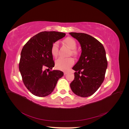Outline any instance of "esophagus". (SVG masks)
Instances as JSON below:
<instances>
[{
	"mask_svg": "<svg viewBox=\"0 0 129 129\" xmlns=\"http://www.w3.org/2000/svg\"><path fill=\"white\" fill-rule=\"evenodd\" d=\"M68 73V72H64V75H67Z\"/></svg>",
	"mask_w": 129,
	"mask_h": 129,
	"instance_id": "obj_1",
	"label": "esophagus"
}]
</instances>
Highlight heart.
Returning a JSON list of instances; mask_svg holds the SVG:
<instances>
[{
    "label": "heart",
    "mask_w": 129,
    "mask_h": 129,
    "mask_svg": "<svg viewBox=\"0 0 129 129\" xmlns=\"http://www.w3.org/2000/svg\"><path fill=\"white\" fill-rule=\"evenodd\" d=\"M64 44L67 45L68 47L71 49V52L69 54L76 56L78 55V51L76 49L77 43L75 39L71 37H68L66 38L63 40ZM58 42H54L52 45L51 49H50V52L52 54V55L56 57L58 54ZM74 63V60L72 57L63 58L60 57L57 59L55 61V66L56 68L58 69L61 70V71H67L70 67Z\"/></svg>",
    "instance_id": "obj_1"
}]
</instances>
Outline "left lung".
Instances as JSON below:
<instances>
[{
  "instance_id": "1",
  "label": "left lung",
  "mask_w": 129,
  "mask_h": 129,
  "mask_svg": "<svg viewBox=\"0 0 129 129\" xmlns=\"http://www.w3.org/2000/svg\"><path fill=\"white\" fill-rule=\"evenodd\" d=\"M81 45L79 60L73 67L74 79L70 84L77 96L87 97L93 95L102 84L108 67L104 46L96 39L83 33H69Z\"/></svg>"
}]
</instances>
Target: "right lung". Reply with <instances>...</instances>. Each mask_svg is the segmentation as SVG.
<instances>
[{
	"mask_svg": "<svg viewBox=\"0 0 129 129\" xmlns=\"http://www.w3.org/2000/svg\"><path fill=\"white\" fill-rule=\"evenodd\" d=\"M66 34L44 31L26 42L21 52L19 68L25 87L34 95L45 97L51 93L63 73L55 70L47 71L55 63L50 52L52 44Z\"/></svg>",
	"mask_w": 129,
	"mask_h": 129,
	"instance_id": "right-lung-1",
	"label": "right lung"
}]
</instances>
